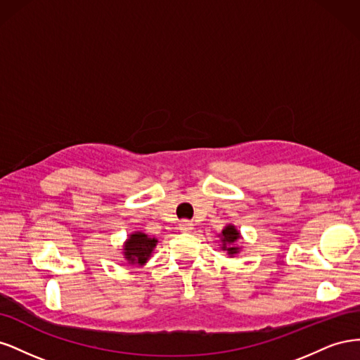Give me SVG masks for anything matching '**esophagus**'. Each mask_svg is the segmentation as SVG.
Returning a JSON list of instances; mask_svg holds the SVG:
<instances>
[{"label":"esophagus","instance_id":"obj_1","mask_svg":"<svg viewBox=\"0 0 360 360\" xmlns=\"http://www.w3.org/2000/svg\"><path fill=\"white\" fill-rule=\"evenodd\" d=\"M179 228H180V231H183V233H191L193 230V224L191 221H181L179 224Z\"/></svg>","mask_w":360,"mask_h":360}]
</instances>
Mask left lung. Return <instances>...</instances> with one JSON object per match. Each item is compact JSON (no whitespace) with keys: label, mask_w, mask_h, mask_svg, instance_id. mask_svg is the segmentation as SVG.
<instances>
[{"label":"left lung","mask_w":360,"mask_h":360,"mask_svg":"<svg viewBox=\"0 0 360 360\" xmlns=\"http://www.w3.org/2000/svg\"><path fill=\"white\" fill-rule=\"evenodd\" d=\"M217 237L221 238V245H219L221 249L225 250L228 257H234V255H237L242 250V246L238 245V243H240V240H242L243 237H242L240 231H238L237 228H236V225L226 224L224 226L222 233L217 234Z\"/></svg>","instance_id":"left-lung-1"}]
</instances>
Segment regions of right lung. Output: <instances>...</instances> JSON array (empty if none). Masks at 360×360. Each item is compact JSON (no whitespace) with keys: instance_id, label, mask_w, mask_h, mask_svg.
Listing matches in <instances>:
<instances>
[{"instance_id":"obj_1","label":"right lung","mask_w":360,"mask_h":360,"mask_svg":"<svg viewBox=\"0 0 360 360\" xmlns=\"http://www.w3.org/2000/svg\"><path fill=\"white\" fill-rule=\"evenodd\" d=\"M156 245V237H148V234L143 231H135L123 243V257L130 266H144L153 255Z\"/></svg>"}]
</instances>
